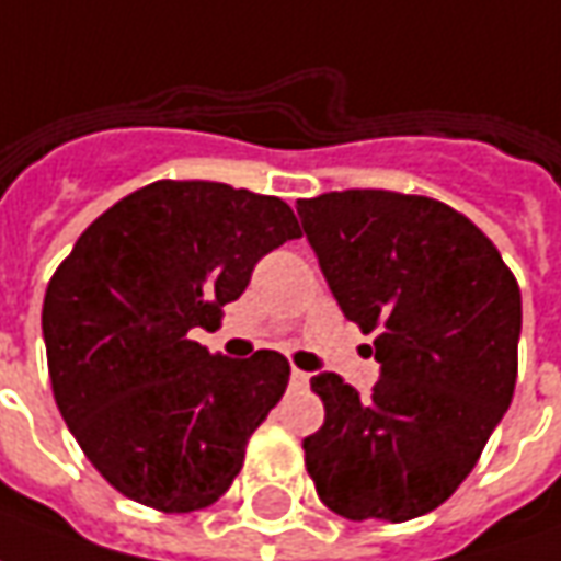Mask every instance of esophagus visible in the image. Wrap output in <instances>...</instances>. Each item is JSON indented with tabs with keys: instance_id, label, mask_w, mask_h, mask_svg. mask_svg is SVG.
Here are the masks:
<instances>
[{
	"instance_id": "esophagus-1",
	"label": "esophagus",
	"mask_w": 561,
	"mask_h": 561,
	"mask_svg": "<svg viewBox=\"0 0 561 561\" xmlns=\"http://www.w3.org/2000/svg\"><path fill=\"white\" fill-rule=\"evenodd\" d=\"M291 382H294V386H307L309 374H307V370H297V367H294V370H291Z\"/></svg>"
}]
</instances>
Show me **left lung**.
<instances>
[{"mask_svg":"<svg viewBox=\"0 0 561 561\" xmlns=\"http://www.w3.org/2000/svg\"><path fill=\"white\" fill-rule=\"evenodd\" d=\"M328 288L376 334L362 398L316 374L324 425L304 440L319 499L352 523H407L473 471L516 386L523 297L499 249L446 203L394 191L297 199Z\"/></svg>","mask_w":561,"mask_h":561,"instance_id":"left-lung-1","label":"left lung"}]
</instances>
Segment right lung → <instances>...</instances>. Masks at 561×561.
<instances>
[{
    "label": "right lung",
    "instance_id": "right-lung-1",
    "mask_svg": "<svg viewBox=\"0 0 561 561\" xmlns=\"http://www.w3.org/2000/svg\"><path fill=\"white\" fill-rule=\"evenodd\" d=\"M279 197L221 182H154L78 237L45 291L54 401L90 465L163 513L203 511L240 473L245 444L288 386L285 355H209L254 264L297 240Z\"/></svg>",
    "mask_w": 561,
    "mask_h": 561
}]
</instances>
